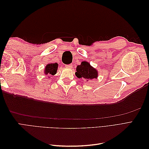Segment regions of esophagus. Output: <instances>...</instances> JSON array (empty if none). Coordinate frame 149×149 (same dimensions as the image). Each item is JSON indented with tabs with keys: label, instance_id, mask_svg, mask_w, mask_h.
I'll return each mask as SVG.
<instances>
[{
	"label": "esophagus",
	"instance_id": "34e87169",
	"mask_svg": "<svg viewBox=\"0 0 149 149\" xmlns=\"http://www.w3.org/2000/svg\"><path fill=\"white\" fill-rule=\"evenodd\" d=\"M72 66H73V65H72L71 64L66 65V67L68 68H72Z\"/></svg>",
	"mask_w": 149,
	"mask_h": 149
}]
</instances>
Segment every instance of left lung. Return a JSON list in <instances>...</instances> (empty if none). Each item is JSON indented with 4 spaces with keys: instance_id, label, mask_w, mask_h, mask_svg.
Segmentation results:
<instances>
[{
    "instance_id": "1",
    "label": "left lung",
    "mask_w": 149,
    "mask_h": 149,
    "mask_svg": "<svg viewBox=\"0 0 149 149\" xmlns=\"http://www.w3.org/2000/svg\"><path fill=\"white\" fill-rule=\"evenodd\" d=\"M76 76L78 78H84L88 81V79H93L97 78V71L93 68L87 61H83L81 64L76 67Z\"/></svg>"
}]
</instances>
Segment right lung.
<instances>
[{"label":"right lung","mask_w":149,"mask_h":149,"mask_svg":"<svg viewBox=\"0 0 149 149\" xmlns=\"http://www.w3.org/2000/svg\"><path fill=\"white\" fill-rule=\"evenodd\" d=\"M58 64L56 63H50L46 66L45 70V73L46 74L54 75L56 73L58 69Z\"/></svg>","instance_id":"right-lung-1"}]
</instances>
